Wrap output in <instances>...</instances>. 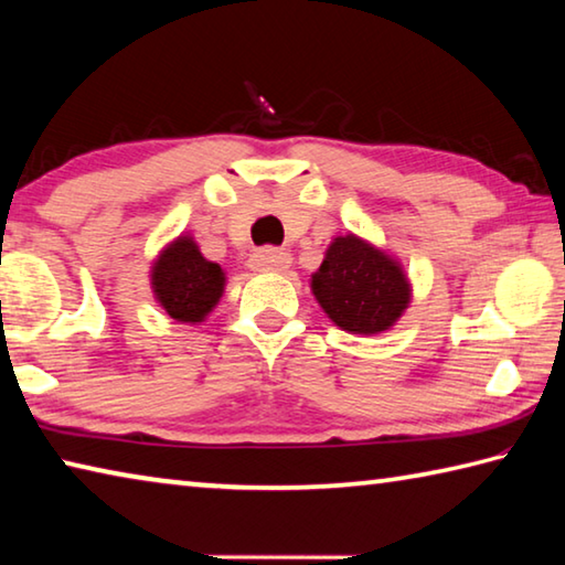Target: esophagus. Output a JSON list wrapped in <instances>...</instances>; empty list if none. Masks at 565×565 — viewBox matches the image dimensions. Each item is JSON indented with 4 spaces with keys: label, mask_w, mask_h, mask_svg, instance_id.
I'll use <instances>...</instances> for the list:
<instances>
[{
    "label": "esophagus",
    "mask_w": 565,
    "mask_h": 565,
    "mask_svg": "<svg viewBox=\"0 0 565 565\" xmlns=\"http://www.w3.org/2000/svg\"><path fill=\"white\" fill-rule=\"evenodd\" d=\"M252 269L262 274H281L291 266V256L284 248H262L252 256Z\"/></svg>",
    "instance_id": "esophagus-1"
}]
</instances>
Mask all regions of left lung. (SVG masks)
I'll use <instances>...</instances> for the list:
<instances>
[{
	"label": "left lung",
	"instance_id": "obj_1",
	"mask_svg": "<svg viewBox=\"0 0 565 565\" xmlns=\"http://www.w3.org/2000/svg\"><path fill=\"white\" fill-rule=\"evenodd\" d=\"M309 284L323 313L339 329L359 337H376L396 327L414 294L394 254L351 232L331 238Z\"/></svg>",
	"mask_w": 565,
	"mask_h": 565
}]
</instances>
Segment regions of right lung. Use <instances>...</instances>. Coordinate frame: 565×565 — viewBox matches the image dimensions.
Instances as JSON below:
<instances>
[{
  "mask_svg": "<svg viewBox=\"0 0 565 565\" xmlns=\"http://www.w3.org/2000/svg\"><path fill=\"white\" fill-rule=\"evenodd\" d=\"M151 291L171 319L202 323L226 289V271L209 262L191 234H179L161 248L149 269Z\"/></svg>",
  "mask_w": 565,
  "mask_h": 565,
  "instance_id": "right-lung-1",
  "label": "right lung"
}]
</instances>
